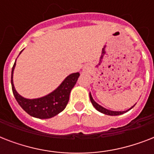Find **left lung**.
<instances>
[{
	"mask_svg": "<svg viewBox=\"0 0 154 154\" xmlns=\"http://www.w3.org/2000/svg\"><path fill=\"white\" fill-rule=\"evenodd\" d=\"M89 98H90V101H91L92 104H93V105H94V107L95 108L97 111L102 112V113H104V114L109 115V116H118V115L123 114V113H125V112H128L129 110L133 109V108L134 107V105H134V106H132L130 109H129L128 110H125V111H112V110L107 109H105V108H104L103 106H101V105H100L99 104H97V103L94 100V98H93V97H92L90 93H89Z\"/></svg>",
	"mask_w": 154,
	"mask_h": 154,
	"instance_id": "8db88e82",
	"label": "left lung"
}]
</instances>
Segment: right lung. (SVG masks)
<instances>
[{
    "label": "right lung",
    "instance_id": "1",
    "mask_svg": "<svg viewBox=\"0 0 154 154\" xmlns=\"http://www.w3.org/2000/svg\"><path fill=\"white\" fill-rule=\"evenodd\" d=\"M23 50L20 51V54ZM15 66L16 61L12 69L11 74L12 89L18 104L28 114L39 119H48L57 115L65 109L69 100L70 92L76 85L80 76L79 72H73L69 75L55 90L47 94L46 96L39 98L28 99L18 94L14 87L13 78Z\"/></svg>",
    "mask_w": 154,
    "mask_h": 154
}]
</instances>
